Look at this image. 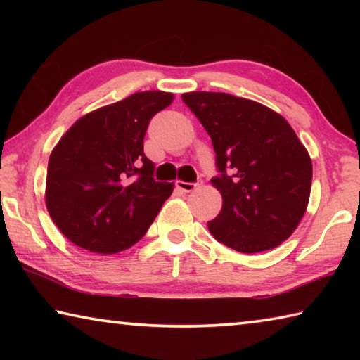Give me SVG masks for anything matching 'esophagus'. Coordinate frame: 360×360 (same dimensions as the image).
Returning <instances> with one entry per match:
<instances>
[{
	"label": "esophagus",
	"instance_id": "esophagus-1",
	"mask_svg": "<svg viewBox=\"0 0 360 360\" xmlns=\"http://www.w3.org/2000/svg\"><path fill=\"white\" fill-rule=\"evenodd\" d=\"M198 184L197 182H184V181H176V187L181 188L182 192H192Z\"/></svg>",
	"mask_w": 360,
	"mask_h": 360
}]
</instances>
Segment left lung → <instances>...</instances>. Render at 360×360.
<instances>
[{
	"mask_svg": "<svg viewBox=\"0 0 360 360\" xmlns=\"http://www.w3.org/2000/svg\"><path fill=\"white\" fill-rule=\"evenodd\" d=\"M211 136L222 210L208 222L238 252L268 251L288 240L307 211L313 165L283 115L229 94H182Z\"/></svg>",
	"mask_w": 360,
	"mask_h": 360,
	"instance_id": "left-lung-1",
	"label": "left lung"
}]
</instances>
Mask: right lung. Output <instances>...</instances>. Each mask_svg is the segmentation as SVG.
<instances>
[{"label": "right lung", "instance_id": "obj_1", "mask_svg": "<svg viewBox=\"0 0 360 360\" xmlns=\"http://www.w3.org/2000/svg\"><path fill=\"white\" fill-rule=\"evenodd\" d=\"M173 95L139 92L79 119L49 157L46 205L76 246L115 254L143 238L173 184L154 179L144 135Z\"/></svg>", "mask_w": 360, "mask_h": 360}]
</instances>
